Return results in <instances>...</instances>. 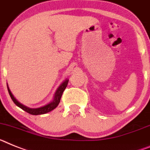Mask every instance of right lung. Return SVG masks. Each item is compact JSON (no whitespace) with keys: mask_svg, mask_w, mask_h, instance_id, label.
Listing matches in <instances>:
<instances>
[{"mask_svg":"<svg viewBox=\"0 0 150 150\" xmlns=\"http://www.w3.org/2000/svg\"><path fill=\"white\" fill-rule=\"evenodd\" d=\"M68 82H69V80L66 79L65 81H63V82L60 84V86H59V88H58V89L57 90V91H56L55 95H54V98H53V100L52 101V102H50V103L47 104L46 106H41V107L40 108H35V109H33V108L27 107V106H24V105L21 104L19 102H18L17 100H16L15 97H13V95L12 94V93L10 92V89H9L8 88V85H7V89H8V92L10 97H11L12 100L13 101V103L16 105V106H19V108H21V109H23L24 111L29 113V114L36 115L45 114V113L49 112L52 111L53 109H55V108L59 105V102H60V99H61V97H62V93H63V91H65L66 88L67 87Z\"/></svg>","mask_w":150,"mask_h":150,"instance_id":"add662e5","label":"right lung"}]
</instances>
